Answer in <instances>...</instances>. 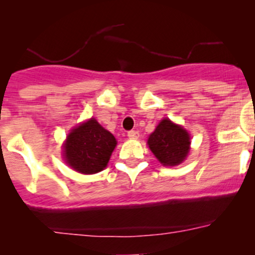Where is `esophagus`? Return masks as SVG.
<instances>
[{
    "label": "esophagus",
    "mask_w": 255,
    "mask_h": 255,
    "mask_svg": "<svg viewBox=\"0 0 255 255\" xmlns=\"http://www.w3.org/2000/svg\"><path fill=\"white\" fill-rule=\"evenodd\" d=\"M128 137L129 139H137L139 137V133L136 130H129L128 131Z\"/></svg>",
    "instance_id": "1"
}]
</instances>
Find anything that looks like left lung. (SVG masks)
Returning <instances> with one entry per match:
<instances>
[{
    "instance_id": "1",
    "label": "left lung",
    "mask_w": 255,
    "mask_h": 255,
    "mask_svg": "<svg viewBox=\"0 0 255 255\" xmlns=\"http://www.w3.org/2000/svg\"><path fill=\"white\" fill-rule=\"evenodd\" d=\"M147 145L164 166L181 164L191 150V136L182 126L163 119L153 133L150 134Z\"/></svg>"
}]
</instances>
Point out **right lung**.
Segmentation results:
<instances>
[{
	"instance_id": "right-lung-1",
	"label": "right lung",
	"mask_w": 255,
	"mask_h": 255,
	"mask_svg": "<svg viewBox=\"0 0 255 255\" xmlns=\"http://www.w3.org/2000/svg\"><path fill=\"white\" fill-rule=\"evenodd\" d=\"M116 144L115 136L92 118L68 134L63 144V158L75 171L96 174L108 165Z\"/></svg>"
}]
</instances>
